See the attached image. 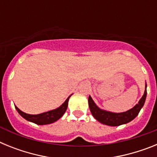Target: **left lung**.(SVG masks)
Listing matches in <instances>:
<instances>
[{
  "instance_id": "1",
  "label": "left lung",
  "mask_w": 157,
  "mask_h": 157,
  "mask_svg": "<svg viewBox=\"0 0 157 157\" xmlns=\"http://www.w3.org/2000/svg\"><path fill=\"white\" fill-rule=\"evenodd\" d=\"M146 88L147 84L145 82V92H144L143 96L138 101V103L135 106L133 107L132 109L123 112H112L101 109L96 105L94 100L90 95L88 102L91 113L96 120L105 125L117 127V126L123 125V124H127L130 121H132L134 118L137 117L141 109H142V107L144 106L147 96Z\"/></svg>"
}]
</instances>
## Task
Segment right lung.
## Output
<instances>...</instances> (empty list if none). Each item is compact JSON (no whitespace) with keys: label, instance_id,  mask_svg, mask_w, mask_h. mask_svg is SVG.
Masks as SVG:
<instances>
[{"label":"right lung","instance_id":"1","mask_svg":"<svg viewBox=\"0 0 157 157\" xmlns=\"http://www.w3.org/2000/svg\"><path fill=\"white\" fill-rule=\"evenodd\" d=\"M71 95L69 96L68 98H67L66 101L59 107H58V108H56L55 109H52V110L43 112V113H41V114H27V113L22 112L16 106H15V108L17 110V112H19V114L22 117L24 118L25 120H27V121L34 123L35 124H37V125H47V124H51V123H54V122L57 121L59 119H60L63 116V115L64 114L67 109L69 98H71Z\"/></svg>","mask_w":157,"mask_h":157}]
</instances>
